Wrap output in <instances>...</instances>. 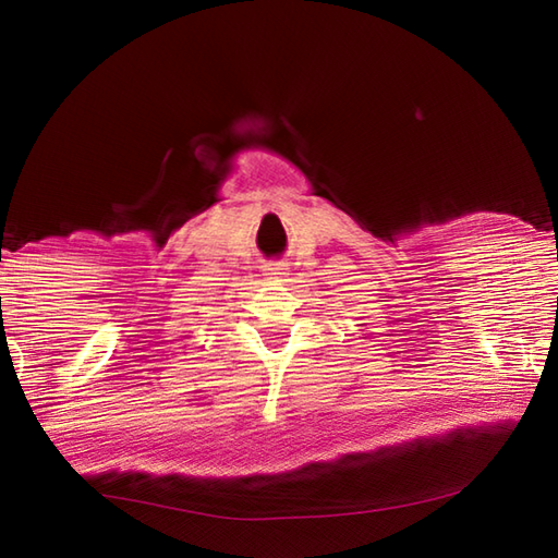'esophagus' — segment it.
<instances>
[{"label":"esophagus","mask_w":558,"mask_h":558,"mask_svg":"<svg viewBox=\"0 0 558 558\" xmlns=\"http://www.w3.org/2000/svg\"><path fill=\"white\" fill-rule=\"evenodd\" d=\"M286 276V268H268V278H282Z\"/></svg>","instance_id":"esophagus-1"}]
</instances>
